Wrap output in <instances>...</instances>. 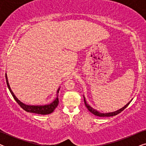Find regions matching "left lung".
Masks as SVG:
<instances>
[{"mask_svg":"<svg viewBox=\"0 0 146 146\" xmlns=\"http://www.w3.org/2000/svg\"><path fill=\"white\" fill-rule=\"evenodd\" d=\"M84 104H85L86 107L87 108L88 110H89L90 111V112H91L92 113H93L94 115H97V116H99V117H110V116H113V115H115L118 114V113H120L121 111H122L125 108H126L127 106H128V105L129 104V103H130L131 101V100L129 101V102L127 103L126 105H125L124 106H123V108H121L117 110V111H113V112L101 113V112H100V111H98L96 110L95 109H94L93 108H92L89 104H88L86 103V100H85V97H84Z\"/></svg>","mask_w":146,"mask_h":146,"instance_id":"1","label":"left lung"}]
</instances>
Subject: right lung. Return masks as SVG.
Masks as SVG:
<instances>
[{
  "label": "right lung",
  "mask_w": 146,
  "mask_h": 146,
  "mask_svg": "<svg viewBox=\"0 0 146 146\" xmlns=\"http://www.w3.org/2000/svg\"><path fill=\"white\" fill-rule=\"evenodd\" d=\"M5 77H6V80H7V86L9 88L10 92L11 93V94L13 96L14 99H15L16 102L19 104V106L25 110V111H28V112L38 113V114H42V115L49 114V113H51L52 112H53L56 108L58 106V103H59L58 93L60 90V88L57 90L56 98L52 102H51L50 104H46V105H37V106L27 105V104H24L23 102H22L21 100H19L17 98V96L15 95V94L13 93V92L12 91V90L11 88V87H10V85L9 84V81H8L7 73L5 74Z\"/></svg>",
  "instance_id": "1"
}]
</instances>
